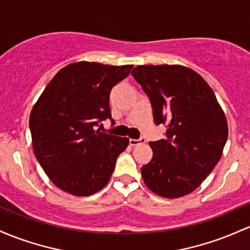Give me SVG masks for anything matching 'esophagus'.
Masks as SVG:
<instances>
[{
  "label": "esophagus",
  "mask_w": 250,
  "mask_h": 250,
  "mask_svg": "<svg viewBox=\"0 0 250 250\" xmlns=\"http://www.w3.org/2000/svg\"><path fill=\"white\" fill-rule=\"evenodd\" d=\"M142 142H145L144 139H129V145L130 146H138V145L142 144Z\"/></svg>",
  "instance_id": "34e87169"
}]
</instances>
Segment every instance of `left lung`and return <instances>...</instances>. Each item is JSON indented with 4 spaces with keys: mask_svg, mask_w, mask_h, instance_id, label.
Masks as SVG:
<instances>
[{
    "mask_svg": "<svg viewBox=\"0 0 250 250\" xmlns=\"http://www.w3.org/2000/svg\"><path fill=\"white\" fill-rule=\"evenodd\" d=\"M149 97L166 139L149 142L153 158L141 174L150 191L179 198L196 190L221 159L228 139L223 109L204 78L183 65H139L131 71Z\"/></svg>",
    "mask_w": 250,
    "mask_h": 250,
    "instance_id": "1",
    "label": "left lung"
}]
</instances>
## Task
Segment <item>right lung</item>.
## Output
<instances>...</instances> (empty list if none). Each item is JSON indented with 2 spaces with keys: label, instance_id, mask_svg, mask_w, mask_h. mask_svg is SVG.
<instances>
[{
  "label": "right lung",
  "instance_id": "obj_1",
  "mask_svg": "<svg viewBox=\"0 0 250 250\" xmlns=\"http://www.w3.org/2000/svg\"><path fill=\"white\" fill-rule=\"evenodd\" d=\"M131 67L91 62L68 64L52 78L33 105L29 116L33 150L60 190L86 197L108 184L117 156L129 140L96 127L111 119L110 90L129 75Z\"/></svg>",
  "mask_w": 250,
  "mask_h": 250
}]
</instances>
